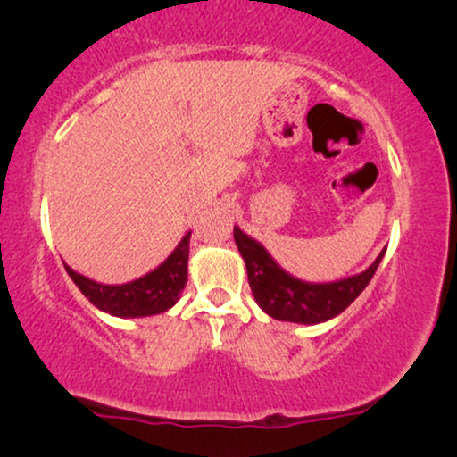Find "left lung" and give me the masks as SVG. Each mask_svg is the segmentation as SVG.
I'll use <instances>...</instances> for the list:
<instances>
[{"label": "left lung", "instance_id": "8db88e82", "mask_svg": "<svg viewBox=\"0 0 457 457\" xmlns=\"http://www.w3.org/2000/svg\"><path fill=\"white\" fill-rule=\"evenodd\" d=\"M235 243L247 266V278L255 303L270 318L297 324H320L339 316L366 289L383 260L385 249L364 272L333 280V283H308L291 277L278 266L260 241L233 228Z\"/></svg>", "mask_w": 457, "mask_h": 457}]
</instances>
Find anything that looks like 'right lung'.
I'll return each instance as SVG.
<instances>
[{
  "label": "right lung",
  "instance_id": "right-lung-1",
  "mask_svg": "<svg viewBox=\"0 0 457 457\" xmlns=\"http://www.w3.org/2000/svg\"><path fill=\"white\" fill-rule=\"evenodd\" d=\"M189 239L187 233L174 252L162 262L158 268L147 272L145 277L130 280L122 285H102L96 280L74 272L64 264L68 277L74 280L80 293L96 305L97 310L108 312L118 318H141L155 316L168 312L180 299L187 285V262H189Z\"/></svg>",
  "mask_w": 457,
  "mask_h": 457
}]
</instances>
